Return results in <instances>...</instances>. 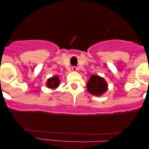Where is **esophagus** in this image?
Here are the masks:
<instances>
[{
  "mask_svg": "<svg viewBox=\"0 0 149 149\" xmlns=\"http://www.w3.org/2000/svg\"><path fill=\"white\" fill-rule=\"evenodd\" d=\"M72 71H74V72H78V71H79V69H78V68L76 67V66H73Z\"/></svg>",
  "mask_w": 149,
  "mask_h": 149,
  "instance_id": "esophagus-1",
  "label": "esophagus"
}]
</instances>
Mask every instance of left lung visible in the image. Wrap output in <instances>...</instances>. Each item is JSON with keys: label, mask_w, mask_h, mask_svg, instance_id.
I'll list each match as a JSON object with an SVG mask.
<instances>
[{"label": "left lung", "mask_w": 149, "mask_h": 149, "mask_svg": "<svg viewBox=\"0 0 149 149\" xmlns=\"http://www.w3.org/2000/svg\"><path fill=\"white\" fill-rule=\"evenodd\" d=\"M88 91L95 96H101L108 90V84L102 77L92 75L87 84Z\"/></svg>", "instance_id": "obj_1"}]
</instances>
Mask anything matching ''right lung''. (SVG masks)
<instances>
[{"mask_svg":"<svg viewBox=\"0 0 149 149\" xmlns=\"http://www.w3.org/2000/svg\"><path fill=\"white\" fill-rule=\"evenodd\" d=\"M59 83H60L59 78H58L57 76H55L52 77V78H49V79H47V83H46V85H47L49 88L55 89L59 86Z\"/></svg>","mask_w":149,"mask_h":149,"instance_id":"1","label":"right lung"}]
</instances>
